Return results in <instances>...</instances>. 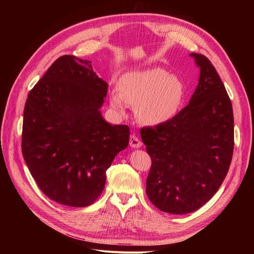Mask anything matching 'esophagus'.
Returning <instances> with one entry per match:
<instances>
[{
    "label": "esophagus",
    "instance_id": "obj_1",
    "mask_svg": "<svg viewBox=\"0 0 254 254\" xmlns=\"http://www.w3.org/2000/svg\"><path fill=\"white\" fill-rule=\"evenodd\" d=\"M129 145L131 146L132 148H139L142 146V142L140 141V139L136 135L132 134L129 137Z\"/></svg>",
    "mask_w": 254,
    "mask_h": 254
}]
</instances>
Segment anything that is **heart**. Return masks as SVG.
Here are the masks:
<instances>
[{"label":"heart","mask_w":254,"mask_h":254,"mask_svg":"<svg viewBox=\"0 0 254 254\" xmlns=\"http://www.w3.org/2000/svg\"><path fill=\"white\" fill-rule=\"evenodd\" d=\"M120 93L111 95V105L123 110L134 106L135 118L143 125L156 126L173 119L184 96L182 81L163 68L130 72L119 83Z\"/></svg>","instance_id":"obj_1"}]
</instances>
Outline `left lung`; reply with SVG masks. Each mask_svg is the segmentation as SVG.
I'll return each instance as SVG.
<instances>
[{"mask_svg":"<svg viewBox=\"0 0 254 254\" xmlns=\"http://www.w3.org/2000/svg\"><path fill=\"white\" fill-rule=\"evenodd\" d=\"M198 86L173 119L141 129L151 158L146 194L160 211L188 214L206 203L224 182L234 149L232 104L218 73L201 54Z\"/></svg>","mask_w":254,"mask_h":254,"instance_id":"left-lung-1","label":"left lung"}]
</instances>
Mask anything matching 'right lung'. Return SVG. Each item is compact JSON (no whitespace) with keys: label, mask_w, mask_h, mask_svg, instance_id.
I'll use <instances>...</instances> for the list:
<instances>
[{"label":"right lung","mask_w":254,"mask_h":254,"mask_svg":"<svg viewBox=\"0 0 254 254\" xmlns=\"http://www.w3.org/2000/svg\"><path fill=\"white\" fill-rule=\"evenodd\" d=\"M107 91L91 61L64 55L28 93L22 153L42 193L60 204L93 203L106 171L128 146L129 127L109 124L99 111Z\"/></svg>","instance_id":"obj_1"}]
</instances>
